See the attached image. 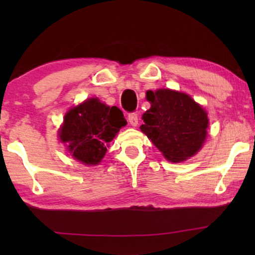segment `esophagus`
Listing matches in <instances>:
<instances>
[{"mask_svg": "<svg viewBox=\"0 0 255 255\" xmlns=\"http://www.w3.org/2000/svg\"><path fill=\"white\" fill-rule=\"evenodd\" d=\"M128 121L132 127H137L138 125V115L137 113H130L128 116Z\"/></svg>", "mask_w": 255, "mask_h": 255, "instance_id": "esophagus-1", "label": "esophagus"}]
</instances>
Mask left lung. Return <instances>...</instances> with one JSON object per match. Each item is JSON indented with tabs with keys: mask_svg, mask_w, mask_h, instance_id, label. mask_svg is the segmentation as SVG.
Returning <instances> with one entry per match:
<instances>
[{
	"mask_svg": "<svg viewBox=\"0 0 255 255\" xmlns=\"http://www.w3.org/2000/svg\"><path fill=\"white\" fill-rule=\"evenodd\" d=\"M151 108L142 115L140 128L167 160L183 161L202 147L208 115L189 95L169 89L148 90Z\"/></svg>",
	"mask_w": 255,
	"mask_h": 255,
	"instance_id": "obj_1",
	"label": "left lung"
}]
</instances>
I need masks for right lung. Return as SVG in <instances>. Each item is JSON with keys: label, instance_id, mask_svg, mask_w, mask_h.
<instances>
[{"label": "right lung", "instance_id": "obj_1", "mask_svg": "<svg viewBox=\"0 0 255 255\" xmlns=\"http://www.w3.org/2000/svg\"><path fill=\"white\" fill-rule=\"evenodd\" d=\"M124 125L127 121L117 107L90 99L66 114L60 139L76 160L97 165L107 153V145Z\"/></svg>", "mask_w": 255, "mask_h": 255}]
</instances>
